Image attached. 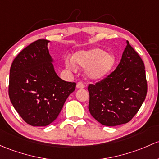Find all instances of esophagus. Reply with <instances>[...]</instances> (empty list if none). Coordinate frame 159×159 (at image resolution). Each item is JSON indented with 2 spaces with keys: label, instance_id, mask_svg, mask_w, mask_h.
<instances>
[{
  "label": "esophagus",
  "instance_id": "34e87169",
  "mask_svg": "<svg viewBox=\"0 0 159 159\" xmlns=\"http://www.w3.org/2000/svg\"><path fill=\"white\" fill-rule=\"evenodd\" d=\"M76 87H77V88H84L85 87V85L83 84L82 82H81V81H80V82L77 83Z\"/></svg>",
  "mask_w": 159,
  "mask_h": 159
}]
</instances>
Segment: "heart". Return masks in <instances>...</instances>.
Wrapping results in <instances>:
<instances>
[{
  "mask_svg": "<svg viewBox=\"0 0 159 159\" xmlns=\"http://www.w3.org/2000/svg\"><path fill=\"white\" fill-rule=\"evenodd\" d=\"M75 63L82 68H88L86 74L88 78L98 80L104 78L112 71L116 63V57L112 53H106L105 50L95 48L78 52L74 56V60H66V66L69 69H76Z\"/></svg>",
  "mask_w": 159,
  "mask_h": 159,
  "instance_id": "heart-1",
  "label": "heart"
}]
</instances>
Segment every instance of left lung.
Listing matches in <instances>:
<instances>
[{
	"label": "left lung",
	"instance_id": "1",
	"mask_svg": "<svg viewBox=\"0 0 159 159\" xmlns=\"http://www.w3.org/2000/svg\"><path fill=\"white\" fill-rule=\"evenodd\" d=\"M120 62L109 75L89 84V109L102 125L114 126L133 119L146 99L145 66L138 53L126 41Z\"/></svg>",
	"mask_w": 159,
	"mask_h": 159
}]
</instances>
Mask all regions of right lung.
Segmentation results:
<instances>
[{
  "mask_svg": "<svg viewBox=\"0 0 159 159\" xmlns=\"http://www.w3.org/2000/svg\"><path fill=\"white\" fill-rule=\"evenodd\" d=\"M46 39H38L23 49L10 70V100L22 119L33 126L52 123L76 83L60 78L54 70Z\"/></svg>",
  "mask_w": 159,
  "mask_h": 159,
  "instance_id": "1",
  "label": "right lung"
}]
</instances>
